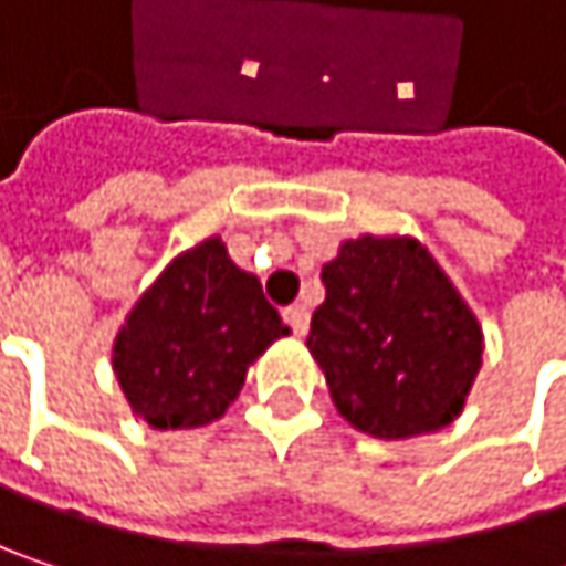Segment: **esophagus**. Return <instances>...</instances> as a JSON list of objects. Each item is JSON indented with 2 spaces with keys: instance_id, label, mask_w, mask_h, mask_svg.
Listing matches in <instances>:
<instances>
[{
  "instance_id": "obj_1",
  "label": "esophagus",
  "mask_w": 566,
  "mask_h": 566,
  "mask_svg": "<svg viewBox=\"0 0 566 566\" xmlns=\"http://www.w3.org/2000/svg\"><path fill=\"white\" fill-rule=\"evenodd\" d=\"M284 324L301 337V334H307V324H311V314H307V307L304 304H291V307H284Z\"/></svg>"
}]
</instances>
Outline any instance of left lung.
Masks as SVG:
<instances>
[{
	"label": "left lung",
	"instance_id": "1",
	"mask_svg": "<svg viewBox=\"0 0 566 566\" xmlns=\"http://www.w3.org/2000/svg\"><path fill=\"white\" fill-rule=\"evenodd\" d=\"M321 279L327 294L311 317L307 350L354 429L412 439L462 416L485 334L419 239H344Z\"/></svg>",
	"mask_w": 566,
	"mask_h": 566
}]
</instances>
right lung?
<instances>
[{
  "mask_svg": "<svg viewBox=\"0 0 566 566\" xmlns=\"http://www.w3.org/2000/svg\"><path fill=\"white\" fill-rule=\"evenodd\" d=\"M262 282L209 235L172 255L127 311L111 364L134 416L154 429H199L226 416L249 367L287 337Z\"/></svg>",
  "mask_w": 566,
  "mask_h": 566,
  "instance_id": "right-lung-1",
  "label": "right lung"
}]
</instances>
